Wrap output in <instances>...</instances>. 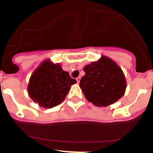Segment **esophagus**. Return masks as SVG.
I'll return each mask as SVG.
<instances>
[{
  "label": "esophagus",
  "instance_id": "34e87169",
  "mask_svg": "<svg viewBox=\"0 0 153 153\" xmlns=\"http://www.w3.org/2000/svg\"><path fill=\"white\" fill-rule=\"evenodd\" d=\"M76 81H77V83H79V81H80V77H79V76H78V77L76 78Z\"/></svg>",
  "mask_w": 153,
  "mask_h": 153
}]
</instances>
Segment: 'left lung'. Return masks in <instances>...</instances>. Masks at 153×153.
<instances>
[{"label":"left lung","mask_w":153,"mask_h":153,"mask_svg":"<svg viewBox=\"0 0 153 153\" xmlns=\"http://www.w3.org/2000/svg\"><path fill=\"white\" fill-rule=\"evenodd\" d=\"M79 86L89 102L100 107L114 103L124 95L126 81L122 69L109 57L102 56L83 68Z\"/></svg>","instance_id":"left-lung-1"}]
</instances>
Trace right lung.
<instances>
[{"instance_id":"obj_1","label":"right lung","mask_w":153,"mask_h":153,"mask_svg":"<svg viewBox=\"0 0 153 153\" xmlns=\"http://www.w3.org/2000/svg\"><path fill=\"white\" fill-rule=\"evenodd\" d=\"M76 83L59 63L50 60L44 61L30 78L27 92L29 96L40 106L52 108L64 100L70 86Z\"/></svg>"}]
</instances>
